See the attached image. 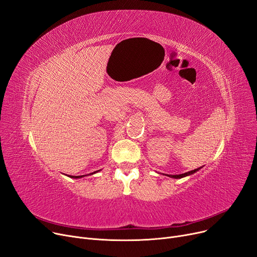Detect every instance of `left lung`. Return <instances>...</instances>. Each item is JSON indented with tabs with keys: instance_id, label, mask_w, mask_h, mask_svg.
<instances>
[{
	"instance_id": "left-lung-1",
	"label": "left lung",
	"mask_w": 257,
	"mask_h": 257,
	"mask_svg": "<svg viewBox=\"0 0 257 257\" xmlns=\"http://www.w3.org/2000/svg\"><path fill=\"white\" fill-rule=\"evenodd\" d=\"M200 169H201V167H200V168H198V169H195V170H193V171L186 172V173H184V174H179V175H169V177H172V178H176V179H179V178H183V177H186V176H190V175H192V174L196 173V172H197V171H199Z\"/></svg>"
}]
</instances>
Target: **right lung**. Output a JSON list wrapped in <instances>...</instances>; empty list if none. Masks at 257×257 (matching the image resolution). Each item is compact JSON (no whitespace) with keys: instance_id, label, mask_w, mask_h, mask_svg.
<instances>
[{"instance_id":"right-lung-1","label":"right lung","mask_w":257,"mask_h":257,"mask_svg":"<svg viewBox=\"0 0 257 257\" xmlns=\"http://www.w3.org/2000/svg\"><path fill=\"white\" fill-rule=\"evenodd\" d=\"M97 172H98V171H97ZM94 173H96V172H93V174H94ZM83 176H84V175H83ZM83 176H70V177H71V178H81V177H83Z\"/></svg>"}]
</instances>
